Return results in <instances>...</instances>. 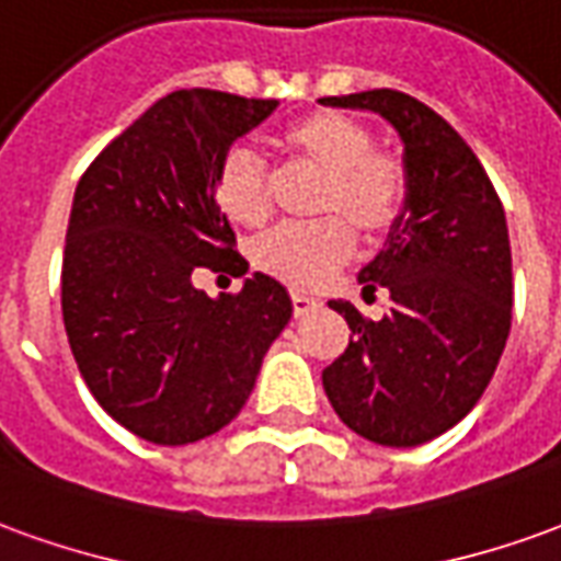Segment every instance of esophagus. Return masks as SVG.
<instances>
[{
	"mask_svg": "<svg viewBox=\"0 0 561 561\" xmlns=\"http://www.w3.org/2000/svg\"><path fill=\"white\" fill-rule=\"evenodd\" d=\"M291 307H294V316L300 319V316H309V312H316L321 307L319 297H309L304 291H291Z\"/></svg>",
	"mask_w": 561,
	"mask_h": 561,
	"instance_id": "obj_1",
	"label": "esophagus"
}]
</instances>
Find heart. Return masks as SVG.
Listing matches in <instances>:
<instances>
[{
  "mask_svg": "<svg viewBox=\"0 0 561 561\" xmlns=\"http://www.w3.org/2000/svg\"><path fill=\"white\" fill-rule=\"evenodd\" d=\"M285 158L321 172L312 215L316 225L270 230L254 245V267L291 288H316L352 252V230L367 242L382 240L401 218L407 175L401 160L370 148V130L340 112H312L276 133ZM218 213L237 227H261L270 215V179L245 148L227 151L213 175Z\"/></svg>",
  "mask_w": 561,
  "mask_h": 561,
  "instance_id": "b5f03b06",
  "label": "heart"
}]
</instances>
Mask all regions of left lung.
Listing matches in <instances>:
<instances>
[{"mask_svg": "<svg viewBox=\"0 0 561 561\" xmlns=\"http://www.w3.org/2000/svg\"><path fill=\"white\" fill-rule=\"evenodd\" d=\"M324 105L386 117L403 145L407 197L364 291L389 288L391 309L348 321V346L321 386L336 416L382 446H419L473 410L511 334V237L501 199L468 142L428 105L401 90L328 96Z\"/></svg>", "mask_w": 561, "mask_h": 561, "instance_id": "8db88e82", "label": "left lung"}]
</instances>
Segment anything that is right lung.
<instances>
[{
	"instance_id": "1",
	"label": "right lung",
	"mask_w": 561,
	"mask_h": 561,
	"mask_svg": "<svg viewBox=\"0 0 561 561\" xmlns=\"http://www.w3.org/2000/svg\"><path fill=\"white\" fill-rule=\"evenodd\" d=\"M276 100L175 90L81 175L62 252V324L90 394L148 444L182 446L233 422L291 297L267 273L209 297L199 267L245 276L213 175Z\"/></svg>"
}]
</instances>
